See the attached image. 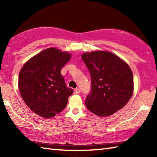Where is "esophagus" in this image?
Returning <instances> with one entry per match:
<instances>
[{"mask_svg":"<svg viewBox=\"0 0 157 157\" xmlns=\"http://www.w3.org/2000/svg\"><path fill=\"white\" fill-rule=\"evenodd\" d=\"M80 92H81V91H80V89H79V88H77V89H75V93L76 94H80Z\"/></svg>","mask_w":157,"mask_h":157,"instance_id":"esophagus-1","label":"esophagus"}]
</instances>
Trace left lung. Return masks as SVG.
I'll return each mask as SVG.
<instances>
[{"label":"left lung","instance_id":"obj_1","mask_svg":"<svg viewBox=\"0 0 157 157\" xmlns=\"http://www.w3.org/2000/svg\"><path fill=\"white\" fill-rule=\"evenodd\" d=\"M91 79L86 96V108L101 117L112 115L129 102L134 91L133 73L128 64L107 51H94L82 55Z\"/></svg>","mask_w":157,"mask_h":157}]
</instances>
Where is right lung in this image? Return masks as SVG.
Returning <instances> with one entry per match:
<instances>
[{
	"instance_id": "1",
	"label": "right lung",
	"mask_w": 157,
	"mask_h": 157,
	"mask_svg": "<svg viewBox=\"0 0 157 157\" xmlns=\"http://www.w3.org/2000/svg\"><path fill=\"white\" fill-rule=\"evenodd\" d=\"M71 54L50 48L29 59L18 75V89L28 107L43 118L59 113L73 90L66 86L61 70Z\"/></svg>"
}]
</instances>
